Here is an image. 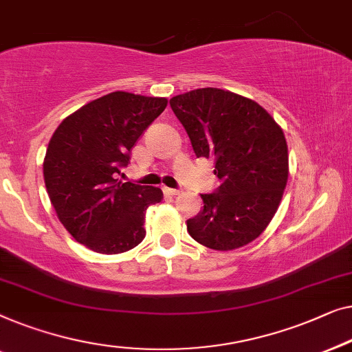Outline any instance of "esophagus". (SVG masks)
Instances as JSON below:
<instances>
[{"label": "esophagus", "mask_w": 352, "mask_h": 352, "mask_svg": "<svg viewBox=\"0 0 352 352\" xmlns=\"http://www.w3.org/2000/svg\"><path fill=\"white\" fill-rule=\"evenodd\" d=\"M162 191H164V195H167V196H175L180 192V190H174V188H167V186L162 188Z\"/></svg>", "instance_id": "34e87169"}]
</instances>
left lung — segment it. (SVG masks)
Here are the masks:
<instances>
[{
    "instance_id": "left-lung-1",
    "label": "left lung",
    "mask_w": 352,
    "mask_h": 352,
    "mask_svg": "<svg viewBox=\"0 0 352 352\" xmlns=\"http://www.w3.org/2000/svg\"><path fill=\"white\" fill-rule=\"evenodd\" d=\"M172 111L197 157L214 160L220 186L201 195L204 207L186 221L188 232L214 250L255 241L273 220L289 178L280 126L250 98L204 87L170 98Z\"/></svg>"
}]
</instances>
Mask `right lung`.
I'll return each mask as SVG.
<instances>
[{
    "mask_svg": "<svg viewBox=\"0 0 352 352\" xmlns=\"http://www.w3.org/2000/svg\"><path fill=\"white\" fill-rule=\"evenodd\" d=\"M167 98L111 92L67 116L49 142L43 174L65 230L97 254H122L145 237V212L161 202L156 186L118 182L116 174Z\"/></svg>",
    "mask_w": 352,
    "mask_h": 352,
    "instance_id": "1",
    "label": "right lung"
}]
</instances>
